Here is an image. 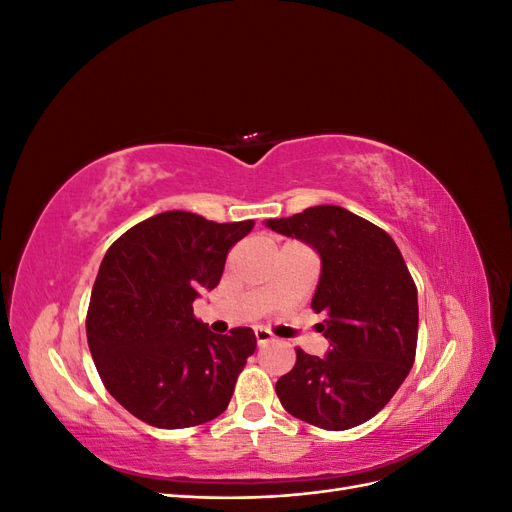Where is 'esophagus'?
<instances>
[{"instance_id":"34e87169","label":"esophagus","mask_w":512,"mask_h":512,"mask_svg":"<svg viewBox=\"0 0 512 512\" xmlns=\"http://www.w3.org/2000/svg\"><path fill=\"white\" fill-rule=\"evenodd\" d=\"M254 335H256V344H258V346H267V344L273 342V335H271V331H267V329H256Z\"/></svg>"}]
</instances>
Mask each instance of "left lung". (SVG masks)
I'll return each mask as SVG.
<instances>
[{
  "label": "left lung",
  "mask_w": 512,
  "mask_h": 512,
  "mask_svg": "<svg viewBox=\"0 0 512 512\" xmlns=\"http://www.w3.org/2000/svg\"><path fill=\"white\" fill-rule=\"evenodd\" d=\"M265 224L318 252L312 309L327 314L320 331L331 344L322 359L297 348L277 397L286 412L322 429L369 421L414 365L418 299L404 256L391 235L344 207L318 205Z\"/></svg>",
  "instance_id": "8db88e82"
}]
</instances>
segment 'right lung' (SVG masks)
Returning a JSON list of instances; mask_svg holds the SVG:
<instances>
[{"mask_svg":"<svg viewBox=\"0 0 512 512\" xmlns=\"http://www.w3.org/2000/svg\"><path fill=\"white\" fill-rule=\"evenodd\" d=\"M252 220L218 224L166 211L108 247L87 309V344L119 404L143 423L183 429L213 421L228 404L252 329L215 335L194 316V299L220 284L228 250Z\"/></svg>","mask_w":512,"mask_h":512,"instance_id":"1","label":"right lung"}]
</instances>
